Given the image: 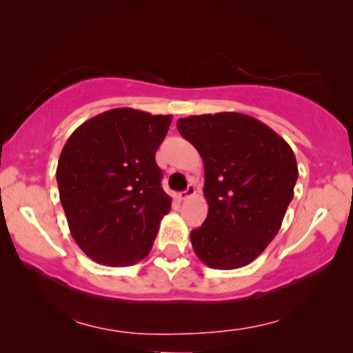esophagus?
<instances>
[{
	"instance_id": "obj_1",
	"label": "esophagus",
	"mask_w": 353,
	"mask_h": 353,
	"mask_svg": "<svg viewBox=\"0 0 353 353\" xmlns=\"http://www.w3.org/2000/svg\"><path fill=\"white\" fill-rule=\"evenodd\" d=\"M194 194H196V186L194 185H190L185 191H181L180 194H178V197H180L181 201H185V199H190V197L194 196Z\"/></svg>"
}]
</instances>
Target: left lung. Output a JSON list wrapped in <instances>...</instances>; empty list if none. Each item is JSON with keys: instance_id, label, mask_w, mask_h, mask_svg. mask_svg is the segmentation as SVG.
<instances>
[{"instance_id": "8db88e82", "label": "left lung", "mask_w": 353, "mask_h": 353, "mask_svg": "<svg viewBox=\"0 0 353 353\" xmlns=\"http://www.w3.org/2000/svg\"><path fill=\"white\" fill-rule=\"evenodd\" d=\"M178 132L201 154L209 214L191 231L207 267L234 270L254 262L281 228L299 170L276 132L239 112L191 115Z\"/></svg>"}]
</instances>
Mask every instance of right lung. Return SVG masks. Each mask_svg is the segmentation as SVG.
Listing matches in <instances>:
<instances>
[{"instance_id":"right-lung-1","label":"right lung","mask_w":353,"mask_h":353,"mask_svg":"<svg viewBox=\"0 0 353 353\" xmlns=\"http://www.w3.org/2000/svg\"><path fill=\"white\" fill-rule=\"evenodd\" d=\"M170 122L172 115L110 109L81 123L62 148L61 204L72 238L94 262L130 267L151 250L172 205L156 163Z\"/></svg>"}]
</instances>
